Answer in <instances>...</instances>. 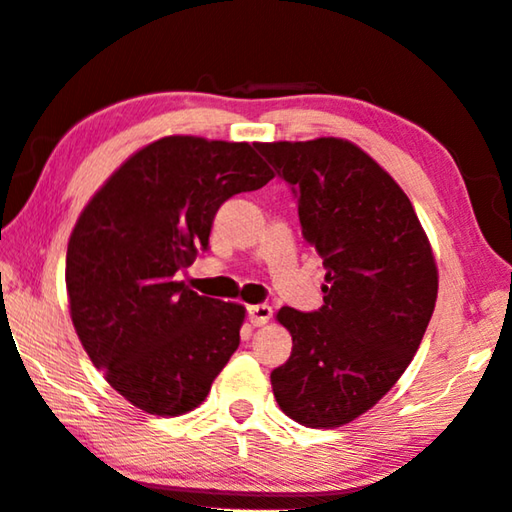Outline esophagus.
Masks as SVG:
<instances>
[{
    "mask_svg": "<svg viewBox=\"0 0 512 512\" xmlns=\"http://www.w3.org/2000/svg\"><path fill=\"white\" fill-rule=\"evenodd\" d=\"M271 316H273V309L268 307V305H253V307H248V318H250V323H253L255 327L266 325L268 320H271Z\"/></svg>",
    "mask_w": 512,
    "mask_h": 512,
    "instance_id": "34e87169",
    "label": "esophagus"
}]
</instances>
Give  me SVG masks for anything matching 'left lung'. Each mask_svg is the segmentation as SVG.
I'll use <instances>...</instances> for the list:
<instances>
[{"label":"left lung","instance_id":"left-lung-1","mask_svg":"<svg viewBox=\"0 0 512 512\" xmlns=\"http://www.w3.org/2000/svg\"><path fill=\"white\" fill-rule=\"evenodd\" d=\"M255 146L291 185L302 237L325 266L323 307L277 311L293 350L271 372L273 395L305 427H341L409 368L436 307V259L409 196L357 144Z\"/></svg>","mask_w":512,"mask_h":512}]
</instances>
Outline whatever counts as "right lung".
<instances>
[{
    "instance_id": "1",
    "label": "right lung",
    "mask_w": 512,
    "mask_h": 512,
    "mask_svg": "<svg viewBox=\"0 0 512 512\" xmlns=\"http://www.w3.org/2000/svg\"><path fill=\"white\" fill-rule=\"evenodd\" d=\"M273 171L248 142L169 135L103 183L67 244L69 314L108 384L151 415L196 409L239 348L246 309L176 280L207 248L214 214Z\"/></svg>"
}]
</instances>
